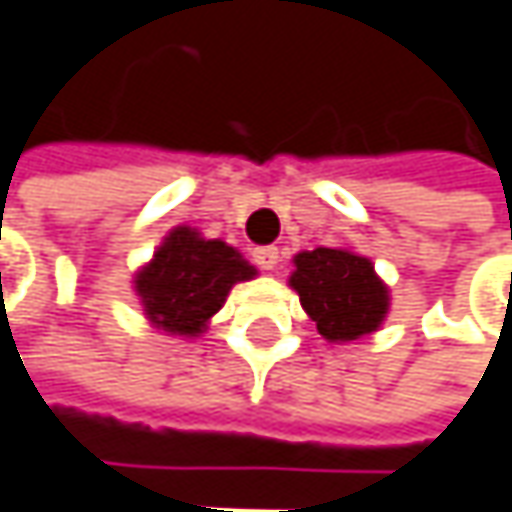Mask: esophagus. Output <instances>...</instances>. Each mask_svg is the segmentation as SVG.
<instances>
[{"mask_svg": "<svg viewBox=\"0 0 512 512\" xmlns=\"http://www.w3.org/2000/svg\"><path fill=\"white\" fill-rule=\"evenodd\" d=\"M278 257H281V252L275 246H260V249H255V263L260 269H266V272L278 266Z\"/></svg>", "mask_w": 512, "mask_h": 512, "instance_id": "1", "label": "esophagus"}]
</instances>
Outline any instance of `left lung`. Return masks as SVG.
<instances>
[{
	"mask_svg": "<svg viewBox=\"0 0 512 512\" xmlns=\"http://www.w3.org/2000/svg\"><path fill=\"white\" fill-rule=\"evenodd\" d=\"M290 287L299 293L316 331L331 343L372 334L387 313V287L375 266L346 249H313L296 255Z\"/></svg>",
	"mask_w": 512,
	"mask_h": 512,
	"instance_id": "obj_1",
	"label": "left lung"
}]
</instances>
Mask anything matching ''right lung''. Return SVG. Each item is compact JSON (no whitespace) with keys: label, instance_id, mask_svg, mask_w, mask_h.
<instances>
[{"label":"right lung","instance_id":"right-lung-1","mask_svg":"<svg viewBox=\"0 0 512 512\" xmlns=\"http://www.w3.org/2000/svg\"><path fill=\"white\" fill-rule=\"evenodd\" d=\"M252 275L255 266L231 246L205 240L190 228H175L134 284L146 316L158 328L193 337L222 307L228 290Z\"/></svg>","mask_w":512,"mask_h":512}]
</instances>
